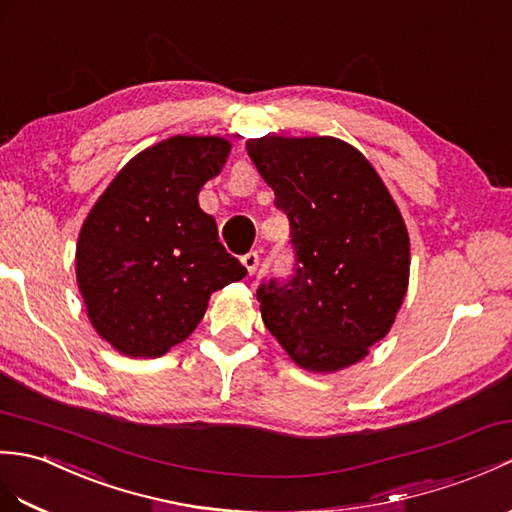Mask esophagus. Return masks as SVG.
<instances>
[{"label": "esophagus", "mask_w": 512, "mask_h": 512, "mask_svg": "<svg viewBox=\"0 0 512 512\" xmlns=\"http://www.w3.org/2000/svg\"><path fill=\"white\" fill-rule=\"evenodd\" d=\"M242 264H244V266H246V270L251 272V275H253V272H255V270H257V266H259V255H257L255 251L242 255Z\"/></svg>", "instance_id": "1"}]
</instances>
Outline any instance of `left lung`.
Here are the masks:
<instances>
[{
	"instance_id": "obj_1",
	"label": "left lung",
	"mask_w": 512,
	"mask_h": 512,
	"mask_svg": "<svg viewBox=\"0 0 512 512\" xmlns=\"http://www.w3.org/2000/svg\"><path fill=\"white\" fill-rule=\"evenodd\" d=\"M288 216L294 275L257 288L261 318L307 371H338L382 340L408 288L410 242L382 178L334 137L248 139Z\"/></svg>"
}]
</instances>
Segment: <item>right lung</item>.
<instances>
[{
    "instance_id": "right-lung-1",
    "label": "right lung",
    "mask_w": 512,
    "mask_h": 512,
    "mask_svg": "<svg viewBox=\"0 0 512 512\" xmlns=\"http://www.w3.org/2000/svg\"><path fill=\"white\" fill-rule=\"evenodd\" d=\"M220 137H172L113 178L78 237L91 325L130 358H159L205 316L211 292L246 277L198 192L229 157Z\"/></svg>"
}]
</instances>
